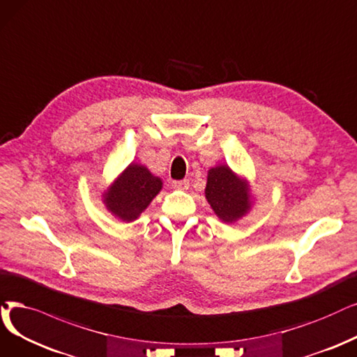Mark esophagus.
<instances>
[{"label": "esophagus", "mask_w": 357, "mask_h": 357, "mask_svg": "<svg viewBox=\"0 0 357 357\" xmlns=\"http://www.w3.org/2000/svg\"><path fill=\"white\" fill-rule=\"evenodd\" d=\"M173 188H176V189H188L189 188V180H174L173 181Z\"/></svg>", "instance_id": "esophagus-1"}]
</instances>
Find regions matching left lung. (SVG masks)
<instances>
[{"instance_id":"left-lung-1","label":"left lung","mask_w":357,"mask_h":357,"mask_svg":"<svg viewBox=\"0 0 357 357\" xmlns=\"http://www.w3.org/2000/svg\"><path fill=\"white\" fill-rule=\"evenodd\" d=\"M205 196L224 222H234L246 215L252 205L248 181L234 174L228 165H217L208 171Z\"/></svg>"}]
</instances>
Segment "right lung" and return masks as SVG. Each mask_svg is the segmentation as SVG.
<instances>
[{
  "label": "right lung",
  "instance_id": "1",
  "mask_svg": "<svg viewBox=\"0 0 357 357\" xmlns=\"http://www.w3.org/2000/svg\"><path fill=\"white\" fill-rule=\"evenodd\" d=\"M162 189V180L140 164L132 162L104 192V204L121 221H135Z\"/></svg>",
  "mask_w": 357,
  "mask_h": 357
}]
</instances>
